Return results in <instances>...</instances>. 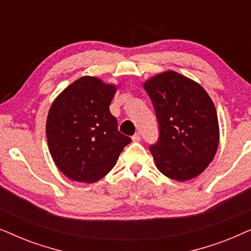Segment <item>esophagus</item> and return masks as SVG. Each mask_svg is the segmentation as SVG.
<instances>
[{"instance_id": "34e87169", "label": "esophagus", "mask_w": 251, "mask_h": 251, "mask_svg": "<svg viewBox=\"0 0 251 251\" xmlns=\"http://www.w3.org/2000/svg\"><path fill=\"white\" fill-rule=\"evenodd\" d=\"M132 140H133V142H139V140H140V133L136 132L135 135L132 136Z\"/></svg>"}]
</instances>
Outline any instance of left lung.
Instances as JSON below:
<instances>
[{
  "label": "left lung",
  "instance_id": "left-lung-1",
  "mask_svg": "<svg viewBox=\"0 0 251 251\" xmlns=\"http://www.w3.org/2000/svg\"><path fill=\"white\" fill-rule=\"evenodd\" d=\"M144 88L159 123V139L150 146L157 169L178 181L197 177L214 159L219 143L211 98L197 82L173 71L150 78Z\"/></svg>",
  "mask_w": 251,
  "mask_h": 251
}]
</instances>
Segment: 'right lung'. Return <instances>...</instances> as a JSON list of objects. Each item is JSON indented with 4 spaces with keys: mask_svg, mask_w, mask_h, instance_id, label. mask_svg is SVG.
Wrapping results in <instances>:
<instances>
[{
    "mask_svg": "<svg viewBox=\"0 0 251 251\" xmlns=\"http://www.w3.org/2000/svg\"><path fill=\"white\" fill-rule=\"evenodd\" d=\"M115 91V85L83 76L54 99L47 119L48 145L58 169L71 179H101L131 142L109 112Z\"/></svg>",
    "mask_w": 251,
    "mask_h": 251,
    "instance_id": "add662e5",
    "label": "right lung"
}]
</instances>
